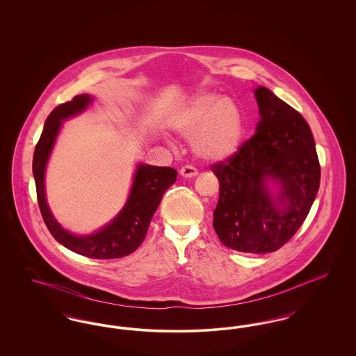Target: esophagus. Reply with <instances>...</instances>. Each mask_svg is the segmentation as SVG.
Segmentation results:
<instances>
[{"instance_id":"esophagus-1","label":"esophagus","mask_w":356,"mask_h":356,"mask_svg":"<svg viewBox=\"0 0 356 356\" xmlns=\"http://www.w3.org/2000/svg\"><path fill=\"white\" fill-rule=\"evenodd\" d=\"M180 175L183 177H195L197 175V170L192 165H184L181 170H180Z\"/></svg>"}]
</instances>
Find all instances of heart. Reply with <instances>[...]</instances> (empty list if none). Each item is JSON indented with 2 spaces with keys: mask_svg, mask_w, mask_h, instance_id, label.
<instances>
[{
  "mask_svg": "<svg viewBox=\"0 0 356 356\" xmlns=\"http://www.w3.org/2000/svg\"><path fill=\"white\" fill-rule=\"evenodd\" d=\"M183 137H192L195 153L207 161L234 156L243 137V119L235 102L205 93L195 97L170 120Z\"/></svg>",
  "mask_w": 356,
  "mask_h": 356,
  "instance_id": "b5f03b06",
  "label": "heart"
}]
</instances>
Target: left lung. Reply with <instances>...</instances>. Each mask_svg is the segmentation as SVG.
I'll return each instance as SVG.
<instances>
[{
  "mask_svg": "<svg viewBox=\"0 0 356 356\" xmlns=\"http://www.w3.org/2000/svg\"><path fill=\"white\" fill-rule=\"evenodd\" d=\"M254 96L261 118L254 135L211 165L220 183L213 228L231 250L267 254L305 222L321 184V164L303 116L266 86ZM268 177L281 184L277 207L265 186Z\"/></svg>",
  "mask_w": 356,
  "mask_h": 356,
  "instance_id": "left-lung-1",
  "label": "left lung"
}]
</instances>
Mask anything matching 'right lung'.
I'll list each match as a JSON object with an SVG mask.
<instances>
[{
    "instance_id": "add662e5",
    "label": "right lung",
    "mask_w": 356,
    "mask_h": 356,
    "mask_svg": "<svg viewBox=\"0 0 356 356\" xmlns=\"http://www.w3.org/2000/svg\"><path fill=\"white\" fill-rule=\"evenodd\" d=\"M92 102L88 95L73 97V100L56 106L48 116L44 131L35 145L33 154V175L38 207L51 236L60 244L76 254L90 259H119L135 252L145 238L163 195L177 177V170L170 167H151L140 164L136 170L129 199L119 216L89 236H74L67 232L53 218L45 200L44 173L61 120L84 111Z\"/></svg>"
}]
</instances>
